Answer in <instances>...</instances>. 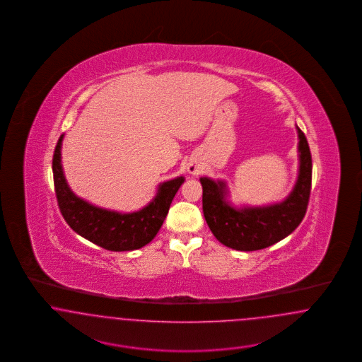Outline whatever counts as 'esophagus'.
<instances>
[{"instance_id": "34e87169", "label": "esophagus", "mask_w": 362, "mask_h": 362, "mask_svg": "<svg viewBox=\"0 0 362 362\" xmlns=\"http://www.w3.org/2000/svg\"><path fill=\"white\" fill-rule=\"evenodd\" d=\"M199 170H201V167H199V164H197V163H189V165H187V171L189 173H199Z\"/></svg>"}]
</instances>
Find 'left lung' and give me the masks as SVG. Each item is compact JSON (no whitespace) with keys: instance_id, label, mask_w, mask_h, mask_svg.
Wrapping results in <instances>:
<instances>
[{"instance_id":"left-lung-1","label":"left lung","mask_w":362,"mask_h":362,"mask_svg":"<svg viewBox=\"0 0 362 362\" xmlns=\"http://www.w3.org/2000/svg\"><path fill=\"white\" fill-rule=\"evenodd\" d=\"M298 171L292 191L279 202L235 205L224 179L199 177L204 216L216 239L238 251H258L289 236L303 221L312 180V158L304 133L296 124Z\"/></svg>"}]
</instances>
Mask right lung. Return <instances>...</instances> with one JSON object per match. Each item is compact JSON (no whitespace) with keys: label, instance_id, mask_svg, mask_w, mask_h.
Listing matches in <instances>:
<instances>
[{"label":"right lung","instance_id":"right-lung-1","mask_svg":"<svg viewBox=\"0 0 362 362\" xmlns=\"http://www.w3.org/2000/svg\"><path fill=\"white\" fill-rule=\"evenodd\" d=\"M62 141L64 134L54 151L52 175L58 205L70 228L108 251H134L153 240L168 214L175 194L185 183V176L160 183L153 199L136 211L124 213L96 206L70 189L62 167Z\"/></svg>","mask_w":362,"mask_h":362}]
</instances>
